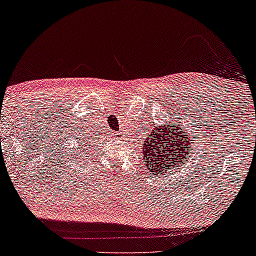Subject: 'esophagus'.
<instances>
[{
  "label": "esophagus",
  "instance_id": "obj_1",
  "mask_svg": "<svg viewBox=\"0 0 256 256\" xmlns=\"http://www.w3.org/2000/svg\"><path fill=\"white\" fill-rule=\"evenodd\" d=\"M115 135H116V134H115Z\"/></svg>",
  "mask_w": 256,
  "mask_h": 256
}]
</instances>
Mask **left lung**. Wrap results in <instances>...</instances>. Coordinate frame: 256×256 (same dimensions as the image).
<instances>
[{
    "label": "left lung",
    "mask_w": 256,
    "mask_h": 256,
    "mask_svg": "<svg viewBox=\"0 0 256 256\" xmlns=\"http://www.w3.org/2000/svg\"><path fill=\"white\" fill-rule=\"evenodd\" d=\"M168 126L172 127L168 124L152 129V132L147 136L144 146L146 168L155 176L181 167L184 161H187L189 148L192 147L189 138L181 127L175 124L172 130H169Z\"/></svg>",
    "instance_id": "obj_1"
}]
</instances>
